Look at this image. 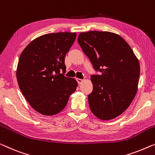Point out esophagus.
<instances>
[{"instance_id": "34e87169", "label": "esophagus", "mask_w": 155, "mask_h": 155, "mask_svg": "<svg viewBox=\"0 0 155 155\" xmlns=\"http://www.w3.org/2000/svg\"><path fill=\"white\" fill-rule=\"evenodd\" d=\"M77 82H78V84H81L84 81V80H83V79H81V78H77Z\"/></svg>"}]
</instances>
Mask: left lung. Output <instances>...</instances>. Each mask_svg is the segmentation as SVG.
I'll list each match as a JSON object with an SVG mask.
<instances>
[{"instance_id":"left-lung-1","label":"left lung","mask_w":155,"mask_h":155,"mask_svg":"<svg viewBox=\"0 0 155 155\" xmlns=\"http://www.w3.org/2000/svg\"><path fill=\"white\" fill-rule=\"evenodd\" d=\"M78 42L96 71L92 75L93 90L89 94L91 111L103 120L121 115L137 94L140 64L123 38L107 31L81 33Z\"/></svg>"}]
</instances>
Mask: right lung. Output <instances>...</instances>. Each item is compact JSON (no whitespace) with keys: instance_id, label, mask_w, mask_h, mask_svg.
<instances>
[{"instance_id":"1","label":"right lung","mask_w":155,"mask_h":155,"mask_svg":"<svg viewBox=\"0 0 155 155\" xmlns=\"http://www.w3.org/2000/svg\"><path fill=\"white\" fill-rule=\"evenodd\" d=\"M76 33L43 35L35 39L20 55L17 69L18 86L36 111L54 115L64 109L78 85L65 77V55L74 42Z\"/></svg>"}]
</instances>
